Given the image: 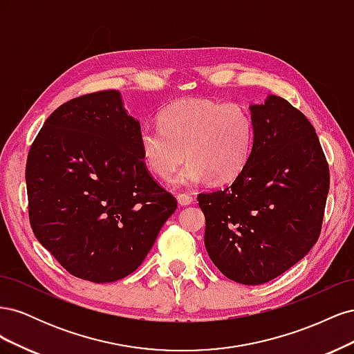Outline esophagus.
Returning a JSON list of instances; mask_svg holds the SVG:
<instances>
[{
  "label": "esophagus",
  "instance_id": "obj_1",
  "mask_svg": "<svg viewBox=\"0 0 354 354\" xmlns=\"http://www.w3.org/2000/svg\"><path fill=\"white\" fill-rule=\"evenodd\" d=\"M177 201L181 207H186V205H190V203H194V198H192L190 195H186V194H180L177 195Z\"/></svg>",
  "mask_w": 354,
  "mask_h": 354
}]
</instances>
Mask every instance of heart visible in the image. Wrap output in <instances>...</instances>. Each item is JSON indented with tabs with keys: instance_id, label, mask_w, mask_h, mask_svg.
Listing matches in <instances>:
<instances>
[{
	"instance_id": "obj_1",
	"label": "heart",
	"mask_w": 354,
	"mask_h": 354,
	"mask_svg": "<svg viewBox=\"0 0 354 354\" xmlns=\"http://www.w3.org/2000/svg\"><path fill=\"white\" fill-rule=\"evenodd\" d=\"M159 125L140 130L142 156L156 176L171 180L187 155L190 160L177 178L181 186L209 178L229 183L241 174L252 152L254 118L239 103L185 99L160 113Z\"/></svg>"
}]
</instances>
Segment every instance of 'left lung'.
<instances>
[{
	"label": "left lung",
	"mask_w": 354,
	"mask_h": 354,
	"mask_svg": "<svg viewBox=\"0 0 354 354\" xmlns=\"http://www.w3.org/2000/svg\"><path fill=\"white\" fill-rule=\"evenodd\" d=\"M255 136L241 174L199 194L205 248L229 279L261 285L298 263L317 242L329 167L313 125L279 95L251 104Z\"/></svg>",
	"instance_id": "left-lung-1"
}]
</instances>
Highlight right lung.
<instances>
[{"label":"right lung","instance_id":"obj_1","mask_svg":"<svg viewBox=\"0 0 354 354\" xmlns=\"http://www.w3.org/2000/svg\"><path fill=\"white\" fill-rule=\"evenodd\" d=\"M138 136L121 93L106 90L59 106L29 149L30 227L80 279L106 283L131 274L177 209L147 171Z\"/></svg>","mask_w":354,"mask_h":354}]
</instances>
